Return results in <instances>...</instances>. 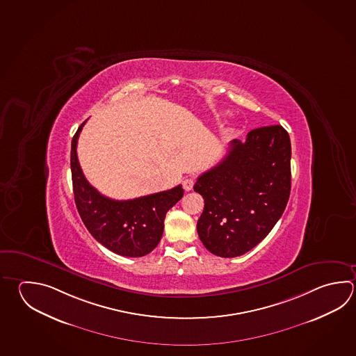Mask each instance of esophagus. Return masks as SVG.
I'll list each match as a JSON object with an SVG mask.
<instances>
[{"label": "esophagus", "instance_id": "obj_1", "mask_svg": "<svg viewBox=\"0 0 356 356\" xmlns=\"http://www.w3.org/2000/svg\"><path fill=\"white\" fill-rule=\"evenodd\" d=\"M194 179L188 177V179H185V180L182 181V186L185 188V191H190V190H193V188H194Z\"/></svg>", "mask_w": 356, "mask_h": 356}]
</instances>
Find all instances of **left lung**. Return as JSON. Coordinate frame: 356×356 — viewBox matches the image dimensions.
Here are the masks:
<instances>
[{
	"label": "left lung",
	"mask_w": 356,
	"mask_h": 356,
	"mask_svg": "<svg viewBox=\"0 0 356 356\" xmlns=\"http://www.w3.org/2000/svg\"><path fill=\"white\" fill-rule=\"evenodd\" d=\"M194 190L204 197L197 234L213 254H244L280 220L291 193V141L277 126L255 128L245 142L233 140L228 154L200 175Z\"/></svg>",
	"instance_id": "8db88e82"
}]
</instances>
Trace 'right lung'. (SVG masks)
Instances as JSON below:
<instances>
[{
  "label": "right lung",
  "instance_id": "1",
  "mask_svg": "<svg viewBox=\"0 0 356 356\" xmlns=\"http://www.w3.org/2000/svg\"><path fill=\"white\" fill-rule=\"evenodd\" d=\"M86 122L75 132L70 152L75 205L81 220L89 233L113 253L148 254L161 241L165 216L184 196L182 186L132 200H113L98 193L87 181L76 156L78 137Z\"/></svg>",
  "mask_w": 356,
  "mask_h": 356
}]
</instances>
